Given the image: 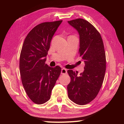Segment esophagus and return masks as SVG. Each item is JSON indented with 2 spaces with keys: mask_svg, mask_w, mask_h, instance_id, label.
Masks as SVG:
<instances>
[{
  "mask_svg": "<svg viewBox=\"0 0 124 124\" xmlns=\"http://www.w3.org/2000/svg\"><path fill=\"white\" fill-rule=\"evenodd\" d=\"M67 72V70L65 68H62V70H61V74H66Z\"/></svg>",
  "mask_w": 124,
  "mask_h": 124,
  "instance_id": "1",
  "label": "esophagus"
}]
</instances>
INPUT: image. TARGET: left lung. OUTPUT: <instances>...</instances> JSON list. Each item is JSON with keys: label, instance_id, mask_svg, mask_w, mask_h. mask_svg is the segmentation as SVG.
I'll use <instances>...</instances> for the list:
<instances>
[{"label": "left lung", "instance_id": "left-lung-1", "mask_svg": "<svg viewBox=\"0 0 124 124\" xmlns=\"http://www.w3.org/2000/svg\"><path fill=\"white\" fill-rule=\"evenodd\" d=\"M78 32L80 57L85 62L84 71H67L70 82L67 86L70 99L79 105H85L94 100L101 88L106 69V53L102 37L93 25L83 18L68 21Z\"/></svg>", "mask_w": 124, "mask_h": 124}]
</instances>
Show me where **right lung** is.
<instances>
[{"instance_id":"obj_1","label":"right lung","mask_w":124,"mask_h":124,"mask_svg":"<svg viewBox=\"0 0 124 124\" xmlns=\"http://www.w3.org/2000/svg\"><path fill=\"white\" fill-rule=\"evenodd\" d=\"M62 22H43L27 34L20 57V72L22 85L31 101L38 104L50 100L51 91L61 72L59 66L50 67L46 56L54 34Z\"/></svg>"}]
</instances>
